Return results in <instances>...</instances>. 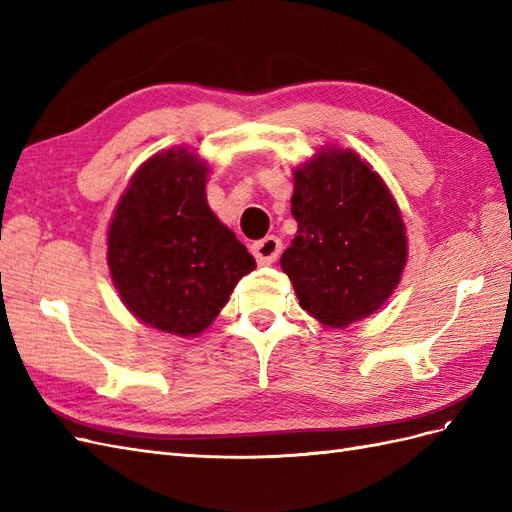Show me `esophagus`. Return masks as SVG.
<instances>
[{
	"instance_id": "1",
	"label": "esophagus",
	"mask_w": 512,
	"mask_h": 512,
	"mask_svg": "<svg viewBox=\"0 0 512 512\" xmlns=\"http://www.w3.org/2000/svg\"><path fill=\"white\" fill-rule=\"evenodd\" d=\"M252 254L256 256L260 265H271V262H275L282 254V241L273 235L258 239L252 243Z\"/></svg>"
}]
</instances>
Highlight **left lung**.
Here are the masks:
<instances>
[{
	"label": "left lung",
	"mask_w": 512,
	"mask_h": 512,
	"mask_svg": "<svg viewBox=\"0 0 512 512\" xmlns=\"http://www.w3.org/2000/svg\"><path fill=\"white\" fill-rule=\"evenodd\" d=\"M297 237L282 254L299 305L333 329L391 297L406 267V228L382 179L354 151H320L294 173Z\"/></svg>",
	"instance_id": "left-lung-1"
}]
</instances>
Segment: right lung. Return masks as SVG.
<instances>
[{
	"label": "right lung",
	"instance_id": "obj_1",
	"mask_svg": "<svg viewBox=\"0 0 512 512\" xmlns=\"http://www.w3.org/2000/svg\"><path fill=\"white\" fill-rule=\"evenodd\" d=\"M207 166L185 149L136 170L108 228V269L130 312L153 329L198 335L256 260L207 205Z\"/></svg>",
	"mask_w": 512,
	"mask_h": 512
}]
</instances>
